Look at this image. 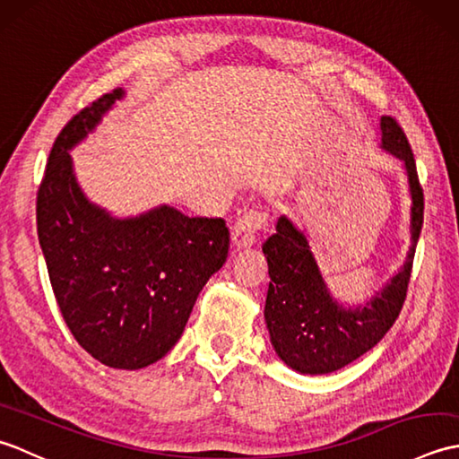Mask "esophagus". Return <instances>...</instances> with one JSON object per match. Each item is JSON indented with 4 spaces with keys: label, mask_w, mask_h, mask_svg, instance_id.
Segmentation results:
<instances>
[{
    "label": "esophagus",
    "mask_w": 459,
    "mask_h": 459,
    "mask_svg": "<svg viewBox=\"0 0 459 459\" xmlns=\"http://www.w3.org/2000/svg\"><path fill=\"white\" fill-rule=\"evenodd\" d=\"M268 227V214L264 211H248L235 221L230 229L232 235V245L238 248H247L255 245L260 230Z\"/></svg>",
    "instance_id": "34e87169"
}]
</instances>
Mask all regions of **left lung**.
<instances>
[{
  "label": "left lung",
  "mask_w": 459,
  "mask_h": 459,
  "mask_svg": "<svg viewBox=\"0 0 459 459\" xmlns=\"http://www.w3.org/2000/svg\"><path fill=\"white\" fill-rule=\"evenodd\" d=\"M380 148L404 165L412 199L411 248L401 270L365 304H339L321 276L306 235L286 214L278 217L274 235L262 245L270 274L264 319L272 347L301 375H327L353 363L385 337L403 309L422 230L424 195L411 143L391 116L380 118Z\"/></svg>",
  "instance_id": "8db88e82"
}]
</instances>
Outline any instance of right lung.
Segmentation results:
<instances>
[{
  "mask_svg": "<svg viewBox=\"0 0 459 459\" xmlns=\"http://www.w3.org/2000/svg\"><path fill=\"white\" fill-rule=\"evenodd\" d=\"M124 94L100 96L58 134L37 193V235L79 345L106 367L135 370L178 343L199 291L227 262L230 235L222 219L169 204L118 219L82 193L68 152Z\"/></svg>",
  "mask_w": 459,
  "mask_h": 459,
  "instance_id": "right-lung-1",
  "label": "right lung"
}]
</instances>
